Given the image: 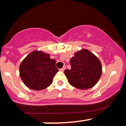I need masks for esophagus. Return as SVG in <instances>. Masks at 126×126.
Listing matches in <instances>:
<instances>
[{
	"label": "esophagus",
	"mask_w": 126,
	"mask_h": 126,
	"mask_svg": "<svg viewBox=\"0 0 126 126\" xmlns=\"http://www.w3.org/2000/svg\"><path fill=\"white\" fill-rule=\"evenodd\" d=\"M65 69H66V67H65V66H63V68H61V69H60V71H64V70H65Z\"/></svg>",
	"instance_id": "1"
}]
</instances>
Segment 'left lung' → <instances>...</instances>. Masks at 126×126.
<instances>
[{
  "label": "left lung",
  "instance_id": "1",
  "mask_svg": "<svg viewBox=\"0 0 126 126\" xmlns=\"http://www.w3.org/2000/svg\"><path fill=\"white\" fill-rule=\"evenodd\" d=\"M71 68L65 69L64 74L72 86L79 89L91 88L95 85L102 74L99 60L87 49L74 54L70 60Z\"/></svg>",
  "mask_w": 126,
  "mask_h": 126
}]
</instances>
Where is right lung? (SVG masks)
Segmentation results:
<instances>
[{"mask_svg":"<svg viewBox=\"0 0 126 126\" xmlns=\"http://www.w3.org/2000/svg\"><path fill=\"white\" fill-rule=\"evenodd\" d=\"M56 61L41 51H33L21 62L19 74L24 84L34 90H43L52 84L58 71Z\"/></svg>","mask_w":126,"mask_h":126,"instance_id":"right-lung-1","label":"right lung"}]
</instances>
